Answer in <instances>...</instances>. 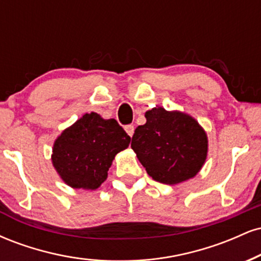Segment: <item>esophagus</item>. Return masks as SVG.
Segmentation results:
<instances>
[{
	"label": "esophagus",
	"mask_w": 261,
	"mask_h": 261,
	"mask_svg": "<svg viewBox=\"0 0 261 261\" xmlns=\"http://www.w3.org/2000/svg\"><path fill=\"white\" fill-rule=\"evenodd\" d=\"M125 131H126L128 136L133 137V135H134V133H135L134 125H126V126H125Z\"/></svg>",
	"instance_id": "obj_1"
}]
</instances>
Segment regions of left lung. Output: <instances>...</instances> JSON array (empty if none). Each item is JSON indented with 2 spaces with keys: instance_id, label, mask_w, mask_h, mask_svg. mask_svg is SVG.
<instances>
[{
  "instance_id": "1",
  "label": "left lung",
  "mask_w": 261,
  "mask_h": 261,
  "mask_svg": "<svg viewBox=\"0 0 261 261\" xmlns=\"http://www.w3.org/2000/svg\"><path fill=\"white\" fill-rule=\"evenodd\" d=\"M136 127L131 148L154 180L174 185L194 178L207 157L205 130L193 116L157 107Z\"/></svg>"
}]
</instances>
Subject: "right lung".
<instances>
[{
    "label": "right lung",
    "mask_w": 261,
    "mask_h": 261,
    "mask_svg": "<svg viewBox=\"0 0 261 261\" xmlns=\"http://www.w3.org/2000/svg\"><path fill=\"white\" fill-rule=\"evenodd\" d=\"M130 141L115 119L85 114L55 140L53 166L71 188L94 190L106 180L113 160Z\"/></svg>",
    "instance_id": "obj_1"
}]
</instances>
